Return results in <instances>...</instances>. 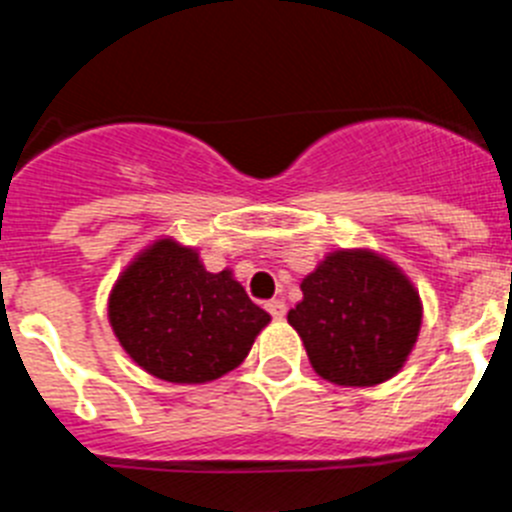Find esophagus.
I'll return each instance as SVG.
<instances>
[{
    "mask_svg": "<svg viewBox=\"0 0 512 512\" xmlns=\"http://www.w3.org/2000/svg\"><path fill=\"white\" fill-rule=\"evenodd\" d=\"M266 310H269V315L274 320H282L287 315V305L282 300H269L266 302Z\"/></svg>",
    "mask_w": 512,
    "mask_h": 512,
    "instance_id": "esophagus-1",
    "label": "esophagus"
}]
</instances>
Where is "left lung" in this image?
<instances>
[{
  "instance_id": "8db88e82",
  "label": "left lung",
  "mask_w": 512,
  "mask_h": 512,
  "mask_svg": "<svg viewBox=\"0 0 512 512\" xmlns=\"http://www.w3.org/2000/svg\"><path fill=\"white\" fill-rule=\"evenodd\" d=\"M287 312L312 369L341 387H374L400 372L423 323V302L402 269L369 248L328 253Z\"/></svg>"
}]
</instances>
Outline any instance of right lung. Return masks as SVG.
<instances>
[{
	"mask_svg": "<svg viewBox=\"0 0 512 512\" xmlns=\"http://www.w3.org/2000/svg\"><path fill=\"white\" fill-rule=\"evenodd\" d=\"M125 354L153 377L205 384L241 366L271 315L233 271L212 274L197 248L158 238L130 261L107 300Z\"/></svg>",
	"mask_w": 512,
	"mask_h": 512,
	"instance_id": "right-lung-1",
	"label": "right lung"
}]
</instances>
